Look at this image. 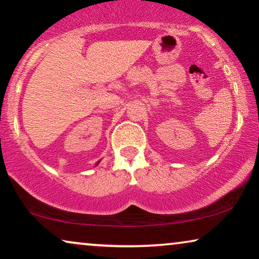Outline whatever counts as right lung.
Returning a JSON list of instances; mask_svg holds the SVG:
<instances>
[{"instance_id":"add662e5","label":"right lung","mask_w":259,"mask_h":259,"mask_svg":"<svg viewBox=\"0 0 259 259\" xmlns=\"http://www.w3.org/2000/svg\"><path fill=\"white\" fill-rule=\"evenodd\" d=\"M99 163V161H98V162H97V164H98Z\"/></svg>"}]
</instances>
